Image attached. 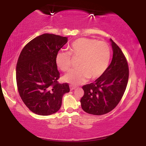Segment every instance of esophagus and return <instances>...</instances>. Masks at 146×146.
I'll return each mask as SVG.
<instances>
[{
  "label": "esophagus",
  "instance_id": "34e87169",
  "mask_svg": "<svg viewBox=\"0 0 146 146\" xmlns=\"http://www.w3.org/2000/svg\"><path fill=\"white\" fill-rule=\"evenodd\" d=\"M75 88H76V86H74L73 85H70V90H73Z\"/></svg>",
  "mask_w": 146,
  "mask_h": 146
}]
</instances>
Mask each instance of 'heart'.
Segmentation results:
<instances>
[{"instance_id":"heart-1","label":"heart","mask_w":146,"mask_h":146,"mask_svg":"<svg viewBox=\"0 0 146 146\" xmlns=\"http://www.w3.org/2000/svg\"><path fill=\"white\" fill-rule=\"evenodd\" d=\"M69 51H60L56 55L58 68L67 71L71 66V56L80 58L79 68L70 71L63 77L65 82L72 85L85 82L88 78L95 80L107 70L110 56V49L107 42L95 39L79 38L71 42Z\"/></svg>"}]
</instances>
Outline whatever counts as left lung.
<instances>
[{"instance_id": "left-lung-1", "label": "left lung", "mask_w": 146, "mask_h": 146, "mask_svg": "<svg viewBox=\"0 0 146 146\" xmlns=\"http://www.w3.org/2000/svg\"><path fill=\"white\" fill-rule=\"evenodd\" d=\"M113 58L105 73L94 82L83 85L80 100L85 112L101 115L110 112L122 99L128 83L127 61L120 48L110 39Z\"/></svg>"}]
</instances>
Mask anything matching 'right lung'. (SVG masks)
<instances>
[{
  "label": "right lung",
  "instance_id": "obj_1",
  "mask_svg": "<svg viewBox=\"0 0 146 146\" xmlns=\"http://www.w3.org/2000/svg\"><path fill=\"white\" fill-rule=\"evenodd\" d=\"M68 38L43 34L29 41L21 51L16 66V82L22 100L33 113L49 115L58 111L62 98L70 92L67 83H59L57 52Z\"/></svg>",
  "mask_w": 146,
  "mask_h": 146
}]
</instances>
